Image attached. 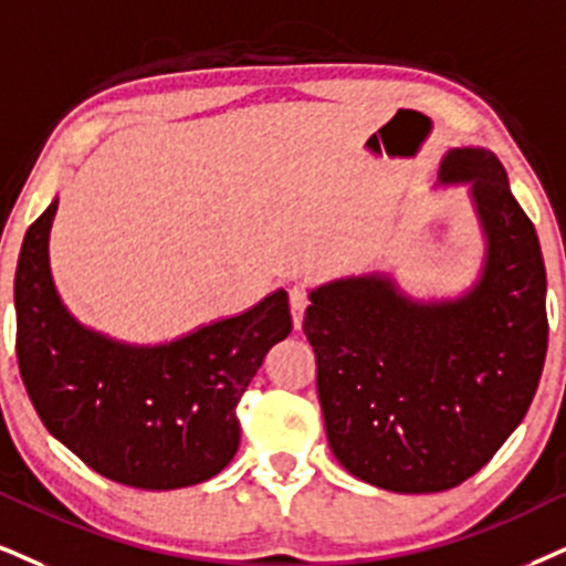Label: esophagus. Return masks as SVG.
<instances>
[{"mask_svg":"<svg viewBox=\"0 0 566 566\" xmlns=\"http://www.w3.org/2000/svg\"><path fill=\"white\" fill-rule=\"evenodd\" d=\"M289 302H291V315H294V325L302 327L304 310L310 306V291L304 285H291L289 289Z\"/></svg>","mask_w":566,"mask_h":566,"instance_id":"esophagus-1","label":"esophagus"}]
</instances>
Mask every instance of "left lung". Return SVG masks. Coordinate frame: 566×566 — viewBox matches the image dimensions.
Listing matches in <instances>:
<instances>
[{
    "mask_svg": "<svg viewBox=\"0 0 566 566\" xmlns=\"http://www.w3.org/2000/svg\"><path fill=\"white\" fill-rule=\"evenodd\" d=\"M441 184H472L483 275L451 302H411L382 275L312 291L304 336L317 357L327 443L354 478L394 493L462 485L527 415L548 348L538 233L499 157H443Z\"/></svg>",
    "mask_w": 566,
    "mask_h": 566,
    "instance_id": "left-lung-1",
    "label": "left lung"
}]
</instances>
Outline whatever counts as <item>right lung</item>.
I'll list each match as a JSON object with an SVG mask.
<instances>
[{"label":"right lung","instance_id":"right-lung-1","mask_svg":"<svg viewBox=\"0 0 566 566\" xmlns=\"http://www.w3.org/2000/svg\"><path fill=\"white\" fill-rule=\"evenodd\" d=\"M57 201L28 228L15 272L18 367L46 430L120 485L172 491L226 470L235 417L264 354L291 333L289 294L165 346H128L83 327L49 272Z\"/></svg>","mask_w":566,"mask_h":566}]
</instances>
